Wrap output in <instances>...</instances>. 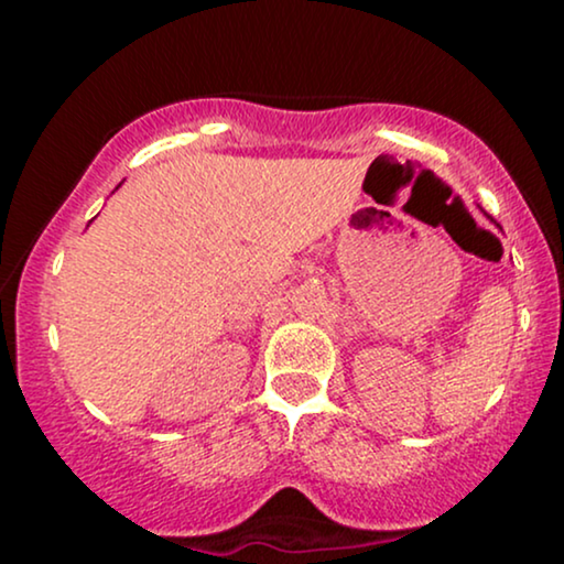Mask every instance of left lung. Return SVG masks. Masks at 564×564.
<instances>
[{"mask_svg":"<svg viewBox=\"0 0 564 564\" xmlns=\"http://www.w3.org/2000/svg\"><path fill=\"white\" fill-rule=\"evenodd\" d=\"M485 217H488V215H485ZM490 219V223H496V219L494 217H488ZM496 228H501V225H496Z\"/></svg>","mask_w":564,"mask_h":564,"instance_id":"8db88e82","label":"left lung"}]
</instances>
